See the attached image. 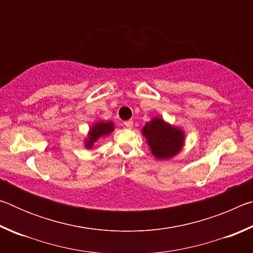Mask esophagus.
Instances as JSON below:
<instances>
[{
  "label": "esophagus",
  "mask_w": 253,
  "mask_h": 253,
  "mask_svg": "<svg viewBox=\"0 0 253 253\" xmlns=\"http://www.w3.org/2000/svg\"><path fill=\"white\" fill-rule=\"evenodd\" d=\"M124 125H125V127L128 128V129H130V128H132V126H134V123H132V121H127L124 123Z\"/></svg>",
  "instance_id": "esophagus-1"
}]
</instances>
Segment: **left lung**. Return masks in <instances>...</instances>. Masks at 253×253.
<instances>
[{"mask_svg":"<svg viewBox=\"0 0 253 253\" xmlns=\"http://www.w3.org/2000/svg\"><path fill=\"white\" fill-rule=\"evenodd\" d=\"M142 132L152 154L158 160H169L177 155L185 139L181 128L170 125L161 117H154L145 124Z\"/></svg>","mask_w":253,"mask_h":253,"instance_id":"8db88e82","label":"left lung"}]
</instances>
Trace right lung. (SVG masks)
Here are the masks:
<instances>
[{
  "mask_svg": "<svg viewBox=\"0 0 253 253\" xmlns=\"http://www.w3.org/2000/svg\"><path fill=\"white\" fill-rule=\"evenodd\" d=\"M114 130L115 124L113 122H97L95 125H92L90 127V130L88 132L87 138L84 139V147L88 149L92 148L93 144H95L98 139L105 138L106 136H108L110 132H113Z\"/></svg>",
  "mask_w": 253,
  "mask_h": 253,
  "instance_id": "1",
  "label": "right lung"
}]
</instances>
